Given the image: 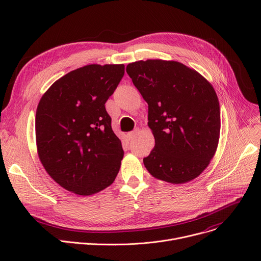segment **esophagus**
<instances>
[{"label": "esophagus", "instance_id": "obj_1", "mask_svg": "<svg viewBox=\"0 0 261 261\" xmlns=\"http://www.w3.org/2000/svg\"><path fill=\"white\" fill-rule=\"evenodd\" d=\"M137 133H138V130H137V129L134 130V131H132V132H129V133H128V138H129V140H132L134 137H136Z\"/></svg>", "mask_w": 261, "mask_h": 261}]
</instances>
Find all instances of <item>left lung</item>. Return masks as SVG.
Wrapping results in <instances>:
<instances>
[{
	"label": "left lung",
	"instance_id": "left-lung-1",
	"mask_svg": "<svg viewBox=\"0 0 261 261\" xmlns=\"http://www.w3.org/2000/svg\"><path fill=\"white\" fill-rule=\"evenodd\" d=\"M128 75L148 104L155 146L143 158L154 177L184 184L213 159L220 136V105L213 86L175 61L146 60L127 66Z\"/></svg>",
	"mask_w": 261,
	"mask_h": 261
}]
</instances>
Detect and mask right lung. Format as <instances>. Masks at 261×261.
Returning <instances> with one entry per match:
<instances>
[{"mask_svg": "<svg viewBox=\"0 0 261 261\" xmlns=\"http://www.w3.org/2000/svg\"><path fill=\"white\" fill-rule=\"evenodd\" d=\"M125 66L92 64L69 72L42 96L36 142L47 173L66 190L88 196L114 182L124 156L105 102Z\"/></svg>", "mask_w": 261, "mask_h": 261, "instance_id": "1", "label": "right lung"}]
</instances>
